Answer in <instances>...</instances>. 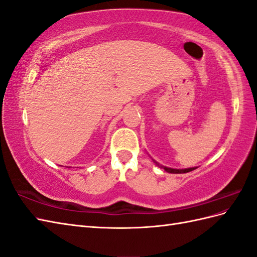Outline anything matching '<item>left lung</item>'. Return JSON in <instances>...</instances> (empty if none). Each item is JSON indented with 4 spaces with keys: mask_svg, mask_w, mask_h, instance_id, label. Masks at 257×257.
<instances>
[{
    "mask_svg": "<svg viewBox=\"0 0 257 257\" xmlns=\"http://www.w3.org/2000/svg\"><path fill=\"white\" fill-rule=\"evenodd\" d=\"M159 166V165H158ZM161 168L165 169L167 172H170V173H187L194 170V168H189V169H171V168H167V167H162Z\"/></svg>",
    "mask_w": 257,
    "mask_h": 257,
    "instance_id": "left-lung-1",
    "label": "left lung"
}]
</instances>
